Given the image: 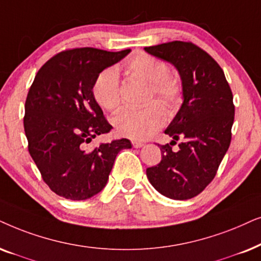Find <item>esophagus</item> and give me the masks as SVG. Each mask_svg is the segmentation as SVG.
Returning a JSON list of instances; mask_svg holds the SVG:
<instances>
[{
    "instance_id": "1",
    "label": "esophagus",
    "mask_w": 261,
    "mask_h": 261,
    "mask_svg": "<svg viewBox=\"0 0 261 261\" xmlns=\"http://www.w3.org/2000/svg\"><path fill=\"white\" fill-rule=\"evenodd\" d=\"M133 145H134V148H142L144 144L140 141H133Z\"/></svg>"
}]
</instances>
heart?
Instances as JSON below:
<instances>
[{
  "instance_id": "b5f03b06",
  "label": "heart",
  "mask_w": 261,
  "mask_h": 261,
  "mask_svg": "<svg viewBox=\"0 0 261 261\" xmlns=\"http://www.w3.org/2000/svg\"><path fill=\"white\" fill-rule=\"evenodd\" d=\"M125 69L130 76L150 85L148 101L155 98L168 116L178 111L182 102V86L178 79L169 75V67L165 61L148 54H138L127 60ZM92 93L102 109L116 111L121 102L116 69L109 68L100 72L93 83ZM161 107L152 102L141 110H121L112 119L116 133L131 140H144L163 123L165 114Z\"/></svg>"
}]
</instances>
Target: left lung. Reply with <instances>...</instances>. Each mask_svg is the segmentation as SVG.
Segmentation results:
<instances>
[{"mask_svg":"<svg viewBox=\"0 0 261 261\" xmlns=\"http://www.w3.org/2000/svg\"><path fill=\"white\" fill-rule=\"evenodd\" d=\"M179 71L182 105L165 130L171 143L160 145L162 160L147 176L156 191L176 200L191 199L216 175L231 141L235 106L224 72L211 56L190 41L144 47ZM180 140L178 151L171 145Z\"/></svg>","mask_w":261,"mask_h":261,"instance_id":"obj_1","label":"left lung"}]
</instances>
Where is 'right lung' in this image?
I'll use <instances>...</instances> for the list:
<instances>
[{"label":"right lung","instance_id":"1","mask_svg":"<svg viewBox=\"0 0 261 261\" xmlns=\"http://www.w3.org/2000/svg\"><path fill=\"white\" fill-rule=\"evenodd\" d=\"M130 51L65 50L50 58L34 77L23 127L41 178L58 196L71 200L95 196L106 186L118 152L131 148L126 138L88 148L93 138L112 128L93 96L94 80Z\"/></svg>","mask_w":261,"mask_h":261}]
</instances>
